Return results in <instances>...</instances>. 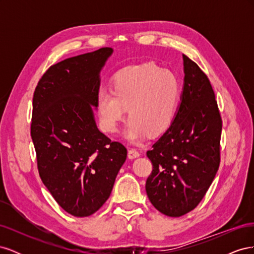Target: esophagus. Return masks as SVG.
<instances>
[{"label": "esophagus", "mask_w": 254, "mask_h": 254, "mask_svg": "<svg viewBox=\"0 0 254 254\" xmlns=\"http://www.w3.org/2000/svg\"><path fill=\"white\" fill-rule=\"evenodd\" d=\"M137 157H140V152L137 151L136 149L131 148V149L128 150V158L129 159H135Z\"/></svg>", "instance_id": "esophagus-1"}]
</instances>
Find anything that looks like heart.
<instances>
[{"label": "heart", "instance_id": "b5f03b06", "mask_svg": "<svg viewBox=\"0 0 254 254\" xmlns=\"http://www.w3.org/2000/svg\"><path fill=\"white\" fill-rule=\"evenodd\" d=\"M181 82L171 72L153 64L128 66L114 76L112 91L98 92L96 106L105 132L118 131L120 123L130 119L125 137L133 143L158 134L171 125L178 110Z\"/></svg>", "mask_w": 254, "mask_h": 254}]
</instances>
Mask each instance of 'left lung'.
I'll return each instance as SVG.
<instances>
[{
  "label": "left lung",
  "instance_id": "left-lung-1",
  "mask_svg": "<svg viewBox=\"0 0 254 254\" xmlns=\"http://www.w3.org/2000/svg\"><path fill=\"white\" fill-rule=\"evenodd\" d=\"M183 67V91L175 119L146 152L152 163L146 193L152 205L170 217L195 209L220 162L222 122L211 82L186 55Z\"/></svg>",
  "mask_w": 254,
  "mask_h": 254
}]
</instances>
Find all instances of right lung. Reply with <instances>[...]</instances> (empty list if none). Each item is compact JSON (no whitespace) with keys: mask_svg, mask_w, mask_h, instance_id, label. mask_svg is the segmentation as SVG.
<instances>
[{"mask_svg":"<svg viewBox=\"0 0 254 254\" xmlns=\"http://www.w3.org/2000/svg\"><path fill=\"white\" fill-rule=\"evenodd\" d=\"M113 50L102 48L49 67L33 97L30 135L43 184L76 217L94 214L109 198L127 149L98 130L101 73Z\"/></svg>","mask_w":254,"mask_h":254,"instance_id":"obj_1","label":"right lung"}]
</instances>
